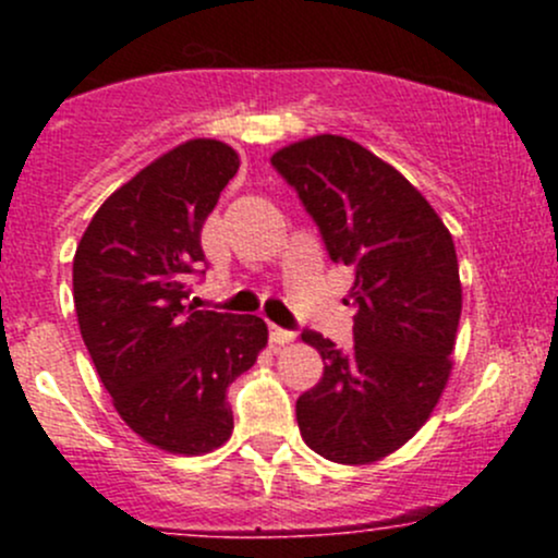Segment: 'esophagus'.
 <instances>
[{
	"label": "esophagus",
	"instance_id": "1",
	"mask_svg": "<svg viewBox=\"0 0 558 558\" xmlns=\"http://www.w3.org/2000/svg\"><path fill=\"white\" fill-rule=\"evenodd\" d=\"M269 340H272L275 345H289V342H294V331L280 329V326H269Z\"/></svg>",
	"mask_w": 558,
	"mask_h": 558
}]
</instances>
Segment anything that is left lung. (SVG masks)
Here are the masks:
<instances>
[{
  "instance_id": "obj_1",
  "label": "left lung",
  "mask_w": 558,
  "mask_h": 558,
  "mask_svg": "<svg viewBox=\"0 0 558 558\" xmlns=\"http://www.w3.org/2000/svg\"><path fill=\"white\" fill-rule=\"evenodd\" d=\"M272 167L300 194L331 262L356 272L351 351L302 331L324 378L296 399V424L324 459L369 464L426 424L451 375L461 315L453 238L404 174L348 137L302 140Z\"/></svg>"
}]
</instances>
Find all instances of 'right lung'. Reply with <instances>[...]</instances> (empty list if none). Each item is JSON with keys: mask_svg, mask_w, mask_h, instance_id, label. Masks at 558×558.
I'll return each instance as SVG.
<instances>
[{"mask_svg": "<svg viewBox=\"0 0 558 558\" xmlns=\"http://www.w3.org/2000/svg\"><path fill=\"white\" fill-rule=\"evenodd\" d=\"M240 167L218 140H189L105 199L72 262V291L99 380L134 435L199 456L232 437L227 388L267 345L258 315L185 307L205 262L202 227Z\"/></svg>", "mask_w": 558, "mask_h": 558, "instance_id": "right-lung-1", "label": "right lung"}]
</instances>
